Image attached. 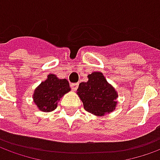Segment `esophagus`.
I'll return each instance as SVG.
<instances>
[{
	"mask_svg": "<svg viewBox=\"0 0 160 160\" xmlns=\"http://www.w3.org/2000/svg\"><path fill=\"white\" fill-rule=\"evenodd\" d=\"M70 87H71V89H72L73 91H76V90H78V83H71V84H70Z\"/></svg>",
	"mask_w": 160,
	"mask_h": 160,
	"instance_id": "esophagus-1",
	"label": "esophagus"
}]
</instances>
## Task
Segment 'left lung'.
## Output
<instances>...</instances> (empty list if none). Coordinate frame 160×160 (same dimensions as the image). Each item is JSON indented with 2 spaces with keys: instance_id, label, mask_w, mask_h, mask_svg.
Masks as SVG:
<instances>
[{
  "instance_id": "1",
  "label": "left lung",
  "mask_w": 160,
  "mask_h": 160,
  "mask_svg": "<svg viewBox=\"0 0 160 160\" xmlns=\"http://www.w3.org/2000/svg\"><path fill=\"white\" fill-rule=\"evenodd\" d=\"M78 95L86 112L96 116L109 114L115 110L118 97L115 89L107 82L101 72L88 75V81L81 82Z\"/></svg>"
}]
</instances>
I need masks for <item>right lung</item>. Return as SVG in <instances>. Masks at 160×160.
Instances as JSON below:
<instances>
[{
	"label": "right lung",
	"instance_id": "obj_1",
	"mask_svg": "<svg viewBox=\"0 0 160 160\" xmlns=\"http://www.w3.org/2000/svg\"><path fill=\"white\" fill-rule=\"evenodd\" d=\"M69 91V83L66 79H59L56 75L49 74L44 82L35 90L33 99L40 111L52 112L57 107L60 98Z\"/></svg>",
	"mask_w": 160,
	"mask_h": 160
}]
</instances>
